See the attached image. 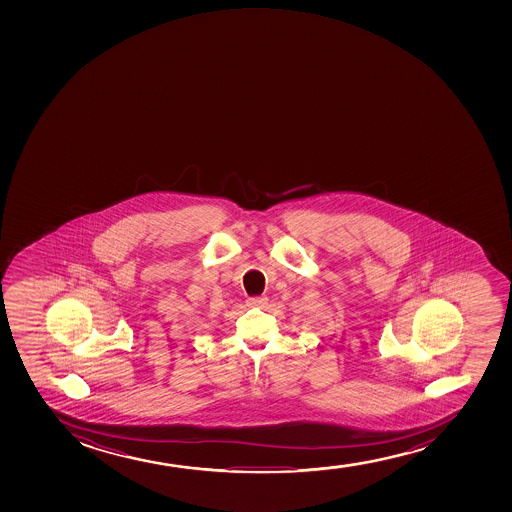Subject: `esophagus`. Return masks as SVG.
Here are the masks:
<instances>
[{"mask_svg": "<svg viewBox=\"0 0 512 512\" xmlns=\"http://www.w3.org/2000/svg\"><path fill=\"white\" fill-rule=\"evenodd\" d=\"M266 297H249L246 300L247 307H265L266 306Z\"/></svg>", "mask_w": 512, "mask_h": 512, "instance_id": "obj_1", "label": "esophagus"}]
</instances>
